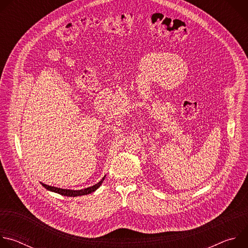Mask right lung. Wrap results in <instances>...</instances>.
Instances as JSON below:
<instances>
[{
  "label": "right lung",
  "mask_w": 248,
  "mask_h": 248,
  "mask_svg": "<svg viewBox=\"0 0 248 248\" xmlns=\"http://www.w3.org/2000/svg\"><path fill=\"white\" fill-rule=\"evenodd\" d=\"M106 176V175H105ZM105 176L104 178L96 185L90 186V187H87V188H84V189H79V190H73V189H63V188H59V187H55V186H47L45 184H42L41 185L48 190L50 191H53V192H56V193H59L61 195H63V196H69V197H76V196H81V195H86V194H90L92 192H94L97 188L100 187V186L102 185L103 181L105 180Z\"/></svg>",
  "instance_id": "obj_1"
}]
</instances>
